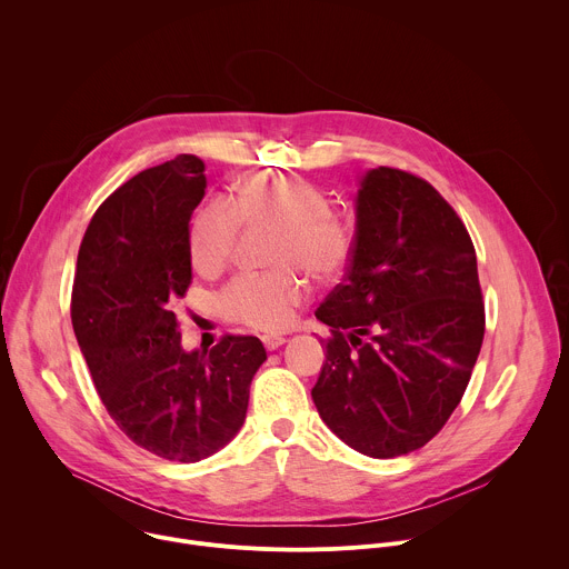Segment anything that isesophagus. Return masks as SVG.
<instances>
[{
  "instance_id": "34e87169",
  "label": "esophagus",
  "mask_w": 569,
  "mask_h": 569,
  "mask_svg": "<svg viewBox=\"0 0 569 569\" xmlns=\"http://www.w3.org/2000/svg\"><path fill=\"white\" fill-rule=\"evenodd\" d=\"M261 340H263V347L268 351H274V349H279L286 342V338H279V336H263Z\"/></svg>"
}]
</instances>
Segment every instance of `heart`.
I'll use <instances>...</instances> for the list:
<instances>
[{"label":"heart","mask_w":569,"mask_h":569,"mask_svg":"<svg viewBox=\"0 0 569 569\" xmlns=\"http://www.w3.org/2000/svg\"><path fill=\"white\" fill-rule=\"evenodd\" d=\"M240 224L274 227L268 272H242L218 295V312L254 331H283L308 297V270L317 279L338 277L353 254V227L333 211L317 184L292 176H248L236 184L231 204L213 200L189 224V257L200 274H218L231 261Z\"/></svg>","instance_id":"heart-1"}]
</instances>
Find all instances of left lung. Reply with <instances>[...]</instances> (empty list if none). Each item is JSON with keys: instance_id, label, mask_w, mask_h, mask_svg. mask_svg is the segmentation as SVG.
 I'll list each match as a JSON object with an SVG mask.
<instances>
[{"instance_id": "obj_1", "label": "left lung", "mask_w": 569, "mask_h": 569, "mask_svg": "<svg viewBox=\"0 0 569 569\" xmlns=\"http://www.w3.org/2000/svg\"><path fill=\"white\" fill-rule=\"evenodd\" d=\"M356 218L345 281L315 310L331 336L310 393L345 443L391 459L459 405L483 340L481 286L466 224L423 178L369 171Z\"/></svg>"}]
</instances>
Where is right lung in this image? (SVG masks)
<instances>
[{"mask_svg":"<svg viewBox=\"0 0 569 569\" xmlns=\"http://www.w3.org/2000/svg\"><path fill=\"white\" fill-rule=\"evenodd\" d=\"M204 189L196 154L121 184L88 224L71 288L73 333L108 415L139 448L182 463L233 439L268 358L254 336L180 345L173 306L193 279L189 222Z\"/></svg>","mask_w":569,"mask_h":569,"instance_id":"add662e5","label":"right lung"}]
</instances>
